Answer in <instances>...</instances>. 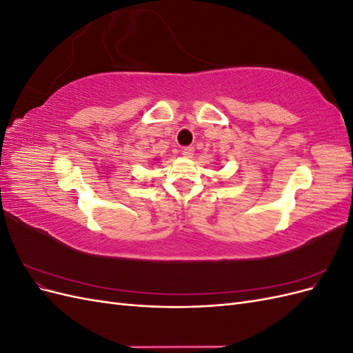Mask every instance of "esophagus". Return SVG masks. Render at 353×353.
I'll use <instances>...</instances> for the list:
<instances>
[{
	"mask_svg": "<svg viewBox=\"0 0 353 353\" xmlns=\"http://www.w3.org/2000/svg\"><path fill=\"white\" fill-rule=\"evenodd\" d=\"M181 154H183V156H184V157H187V159L193 157V154H194V147H191V145L184 147L183 150H181Z\"/></svg>",
	"mask_w": 353,
	"mask_h": 353,
	"instance_id": "1",
	"label": "esophagus"
}]
</instances>
